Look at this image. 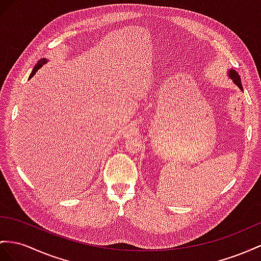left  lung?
Returning a JSON list of instances; mask_svg holds the SVG:
<instances>
[{
	"instance_id": "1",
	"label": "left lung",
	"mask_w": 261,
	"mask_h": 261,
	"mask_svg": "<svg viewBox=\"0 0 261 261\" xmlns=\"http://www.w3.org/2000/svg\"><path fill=\"white\" fill-rule=\"evenodd\" d=\"M228 76H229V78L232 80V83L233 84H236L238 87H239V89L240 90H243V86H242V82H240V77H239V75L238 73L236 72V70H229V72H228Z\"/></svg>"
}]
</instances>
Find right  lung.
Wrapping results in <instances>:
<instances>
[{
    "instance_id": "add662e5",
    "label": "right lung",
    "mask_w": 261,
    "mask_h": 261,
    "mask_svg": "<svg viewBox=\"0 0 261 261\" xmlns=\"http://www.w3.org/2000/svg\"><path fill=\"white\" fill-rule=\"evenodd\" d=\"M46 63H47V59H46V58L39 59L38 63L35 65L34 68H33V70H32V72H31V75H30V78H32L33 76H34V75H35V72H36L39 68H41V67H42L44 64H46Z\"/></svg>"
}]
</instances>
